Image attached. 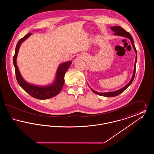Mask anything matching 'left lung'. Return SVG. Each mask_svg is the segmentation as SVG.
I'll use <instances>...</instances> for the list:
<instances>
[{"instance_id":"8db88e82","label":"left lung","mask_w":154,"mask_h":154,"mask_svg":"<svg viewBox=\"0 0 154 154\" xmlns=\"http://www.w3.org/2000/svg\"><path fill=\"white\" fill-rule=\"evenodd\" d=\"M110 29L112 30L113 32H114V35L116 36H122L126 37L128 38H129L131 40V42L132 43V47L133 48V50L136 53V58H135V62H134V70H133V73L132 75V79H131L130 81L123 88H121L118 90L115 91H112V92H97L95 90H94L93 89H92L91 87L88 84V86L89 87V88H91V89L92 90V91L93 92H94L96 94L98 95L103 96H105V97H114L116 96L119 95L120 94H121L122 92H123L126 89L128 88L132 84L133 81L134 80V75H135V72H136V62H137V51L136 49L135 48L134 44V42H133V39L132 38V36L131 35V34L126 32L125 30L123 28H122L121 26H111L110 27Z\"/></svg>"}]
</instances>
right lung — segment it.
<instances>
[{
    "label": "right lung",
    "mask_w": 154,
    "mask_h": 154,
    "mask_svg": "<svg viewBox=\"0 0 154 154\" xmlns=\"http://www.w3.org/2000/svg\"><path fill=\"white\" fill-rule=\"evenodd\" d=\"M32 33L26 35L21 38L16 45L15 55L13 58V63L15 70L16 79L20 87L32 97L44 100L53 97L58 95L65 82V74L72 63V61H68L60 63L57 69L53 82L45 85H37L28 82L22 77L19 70L17 63V58L19 51L20 47L22 43L29 37Z\"/></svg>",
    "instance_id": "add662e5"
}]
</instances>
